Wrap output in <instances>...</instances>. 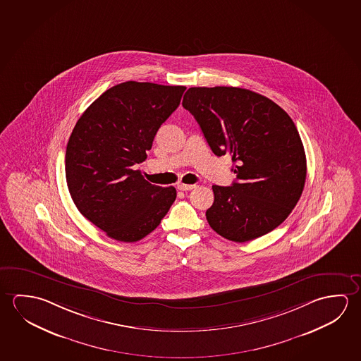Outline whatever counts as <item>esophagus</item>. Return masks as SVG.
<instances>
[{"mask_svg":"<svg viewBox=\"0 0 361 361\" xmlns=\"http://www.w3.org/2000/svg\"><path fill=\"white\" fill-rule=\"evenodd\" d=\"M196 185H188V183H178V189L181 191H190V190L195 189Z\"/></svg>","mask_w":361,"mask_h":361,"instance_id":"34e87169","label":"esophagus"}]
</instances>
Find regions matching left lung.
Instances as JSON below:
<instances>
[{"instance_id":"left-lung-1","label":"left lung","mask_w":361,"mask_h":361,"mask_svg":"<svg viewBox=\"0 0 361 361\" xmlns=\"http://www.w3.org/2000/svg\"><path fill=\"white\" fill-rule=\"evenodd\" d=\"M183 106L200 126L214 154H229L231 186L214 185L207 223L219 235L244 243L282 224L305 188L307 166L301 137L281 106L248 89L194 87Z\"/></svg>"}]
</instances>
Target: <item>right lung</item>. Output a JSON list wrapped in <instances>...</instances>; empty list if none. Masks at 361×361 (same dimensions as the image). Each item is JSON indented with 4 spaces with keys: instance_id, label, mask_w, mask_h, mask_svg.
I'll list each match as a JSON object with an SVG mask.
<instances>
[{
    "instance_id": "right-lung-1",
    "label": "right lung",
    "mask_w": 361,
    "mask_h": 361,
    "mask_svg": "<svg viewBox=\"0 0 361 361\" xmlns=\"http://www.w3.org/2000/svg\"><path fill=\"white\" fill-rule=\"evenodd\" d=\"M186 87L126 82L106 90L78 119L66 146V176L84 218L118 242L154 231L176 199L133 166L147 159L161 124Z\"/></svg>"
}]
</instances>
